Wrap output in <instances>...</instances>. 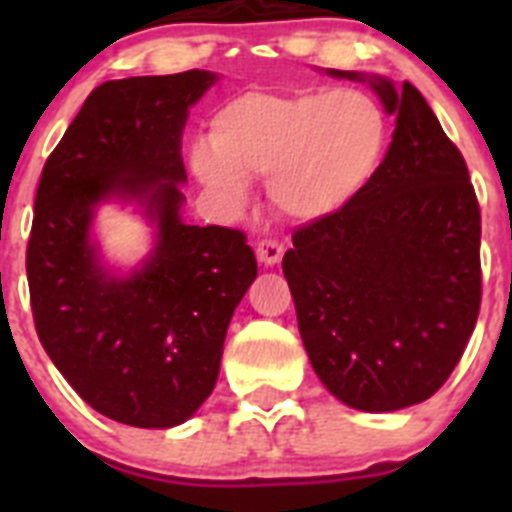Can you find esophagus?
I'll return each mask as SVG.
<instances>
[{"instance_id": "obj_1", "label": "esophagus", "mask_w": 512, "mask_h": 512, "mask_svg": "<svg viewBox=\"0 0 512 512\" xmlns=\"http://www.w3.org/2000/svg\"><path fill=\"white\" fill-rule=\"evenodd\" d=\"M256 256H259V261L264 266H274L282 261L284 246L279 241H274V238H261V241L256 243Z\"/></svg>"}]
</instances>
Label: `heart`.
<instances>
[{"instance_id":"1","label":"heart","mask_w":512,"mask_h":512,"mask_svg":"<svg viewBox=\"0 0 512 512\" xmlns=\"http://www.w3.org/2000/svg\"><path fill=\"white\" fill-rule=\"evenodd\" d=\"M390 125L364 89L246 92L220 104L210 148H194L192 169L212 192L241 202L246 179L266 176L269 200L297 220L346 207L382 164Z\"/></svg>"}]
</instances>
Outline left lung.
<instances>
[{"mask_svg":"<svg viewBox=\"0 0 512 512\" xmlns=\"http://www.w3.org/2000/svg\"><path fill=\"white\" fill-rule=\"evenodd\" d=\"M372 87L397 115L390 151L346 207L292 233L282 269L320 382L348 408L392 413L436 395L467 348L482 217L464 156L423 94L410 81Z\"/></svg>","mask_w":512,"mask_h":512,"instance_id":"1","label":"left lung"}]
</instances>
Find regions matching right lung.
Instances as JSON below:
<instances>
[{
  "mask_svg": "<svg viewBox=\"0 0 512 512\" xmlns=\"http://www.w3.org/2000/svg\"><path fill=\"white\" fill-rule=\"evenodd\" d=\"M207 71L104 81L61 143L35 192L27 284L38 338L58 372L97 413L171 428L210 397L235 305L256 279L246 233L184 225L182 128ZM135 196L159 223L147 269L110 280L88 243L93 205Z\"/></svg>",
  "mask_w": 512,
  "mask_h": 512,
  "instance_id": "1",
  "label": "right lung"
}]
</instances>
